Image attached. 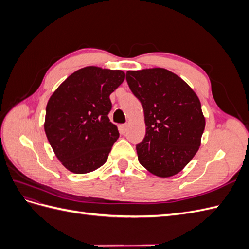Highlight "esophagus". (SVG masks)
Wrapping results in <instances>:
<instances>
[{
  "mask_svg": "<svg viewBox=\"0 0 249 249\" xmlns=\"http://www.w3.org/2000/svg\"><path fill=\"white\" fill-rule=\"evenodd\" d=\"M120 127H122V130H123V132L124 133H125V131H126V129H127V124H122V125H120Z\"/></svg>",
  "mask_w": 249,
  "mask_h": 249,
  "instance_id": "obj_1",
  "label": "esophagus"
}]
</instances>
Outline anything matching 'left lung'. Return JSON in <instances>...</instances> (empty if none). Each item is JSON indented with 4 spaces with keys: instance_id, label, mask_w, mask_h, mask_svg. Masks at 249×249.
<instances>
[{
    "instance_id": "obj_1",
    "label": "left lung",
    "mask_w": 249,
    "mask_h": 249,
    "mask_svg": "<svg viewBox=\"0 0 249 249\" xmlns=\"http://www.w3.org/2000/svg\"><path fill=\"white\" fill-rule=\"evenodd\" d=\"M126 82L144 111L145 137L136 145L139 163L157 177L176 176L200 146L206 119L198 96L160 67L126 71Z\"/></svg>"
}]
</instances>
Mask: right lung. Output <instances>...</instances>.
<instances>
[{
	"label": "right lung",
	"instance_id": "obj_1",
	"mask_svg": "<svg viewBox=\"0 0 249 249\" xmlns=\"http://www.w3.org/2000/svg\"><path fill=\"white\" fill-rule=\"evenodd\" d=\"M123 71L87 66L74 71L52 94L44 131L58 160L73 173L91 172L106 163L118 139L108 117L110 94L124 80Z\"/></svg>",
	"mask_w": 249,
	"mask_h": 249
}]
</instances>
